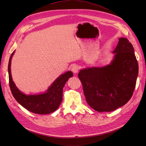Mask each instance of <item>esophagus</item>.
Returning a JSON list of instances; mask_svg holds the SVG:
<instances>
[{"instance_id": "esophagus-1", "label": "esophagus", "mask_w": 146, "mask_h": 146, "mask_svg": "<svg viewBox=\"0 0 146 146\" xmlns=\"http://www.w3.org/2000/svg\"><path fill=\"white\" fill-rule=\"evenodd\" d=\"M78 69H79L78 66L77 65H76V64L73 65L72 68H71L72 71L74 73H77V72H78Z\"/></svg>"}]
</instances>
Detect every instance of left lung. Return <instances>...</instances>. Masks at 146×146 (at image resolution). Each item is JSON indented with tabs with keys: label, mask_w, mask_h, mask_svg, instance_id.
<instances>
[{
	"label": "left lung",
	"mask_w": 146,
	"mask_h": 146,
	"mask_svg": "<svg viewBox=\"0 0 146 146\" xmlns=\"http://www.w3.org/2000/svg\"><path fill=\"white\" fill-rule=\"evenodd\" d=\"M113 53L110 64L82 69L78 74L86 102L99 112L112 111L126 104L136 86L138 64L131 42L120 38Z\"/></svg>",
	"instance_id": "1"
}]
</instances>
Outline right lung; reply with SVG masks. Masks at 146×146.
<instances>
[{
    "label": "right lung",
    "mask_w": 146,
    "mask_h": 146,
    "mask_svg": "<svg viewBox=\"0 0 146 146\" xmlns=\"http://www.w3.org/2000/svg\"><path fill=\"white\" fill-rule=\"evenodd\" d=\"M15 51L12 53L8 63L9 85L11 93L16 100L30 112L39 114H50L58 109L63 99V89L69 78L73 77L71 71H68L57 78L45 93L26 95L21 92L13 82L11 73V61Z\"/></svg>",
    "instance_id": "right-lung-1"
}]
</instances>
